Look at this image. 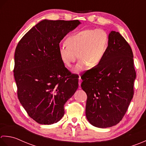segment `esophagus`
I'll use <instances>...</instances> for the list:
<instances>
[{"mask_svg":"<svg viewBox=\"0 0 146 146\" xmlns=\"http://www.w3.org/2000/svg\"><path fill=\"white\" fill-rule=\"evenodd\" d=\"M81 81H82V79H81V76H79V86H81Z\"/></svg>","mask_w":146,"mask_h":146,"instance_id":"1","label":"esophagus"}]
</instances>
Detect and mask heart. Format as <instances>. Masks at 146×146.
Wrapping results in <instances>:
<instances>
[{
	"mask_svg": "<svg viewBox=\"0 0 146 146\" xmlns=\"http://www.w3.org/2000/svg\"><path fill=\"white\" fill-rule=\"evenodd\" d=\"M65 43L67 44L59 46V56L67 67L71 66L79 56L81 60L76 67L78 71L88 65L96 67L103 61L108 48V37L103 29H88L70 35Z\"/></svg>",
	"mask_w": 146,
	"mask_h": 146,
	"instance_id": "b5f03b06",
	"label": "heart"
}]
</instances>
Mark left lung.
<instances>
[{
  "label": "left lung",
  "instance_id": "obj_1",
  "mask_svg": "<svg viewBox=\"0 0 146 146\" xmlns=\"http://www.w3.org/2000/svg\"><path fill=\"white\" fill-rule=\"evenodd\" d=\"M129 44L118 32L112 31L103 61L81 76L87 94L86 116L93 126L115 125L126 113L133 96L136 72Z\"/></svg>",
  "mask_w": 146,
  "mask_h": 146
}]
</instances>
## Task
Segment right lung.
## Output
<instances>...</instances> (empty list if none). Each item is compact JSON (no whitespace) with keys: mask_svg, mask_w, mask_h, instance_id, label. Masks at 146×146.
<instances>
[{"mask_svg":"<svg viewBox=\"0 0 146 146\" xmlns=\"http://www.w3.org/2000/svg\"><path fill=\"white\" fill-rule=\"evenodd\" d=\"M79 20L41 21L24 35L14 54L17 96L28 115L40 124L56 123L64 105L78 88V77L65 67L59 43Z\"/></svg>","mask_w":146,"mask_h":146,"instance_id":"obj_1","label":"right lung"}]
</instances>
